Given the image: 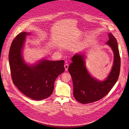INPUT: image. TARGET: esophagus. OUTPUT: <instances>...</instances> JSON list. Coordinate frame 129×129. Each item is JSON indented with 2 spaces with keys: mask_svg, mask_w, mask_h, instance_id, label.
I'll return each instance as SVG.
<instances>
[{
  "mask_svg": "<svg viewBox=\"0 0 129 129\" xmlns=\"http://www.w3.org/2000/svg\"><path fill=\"white\" fill-rule=\"evenodd\" d=\"M64 67L65 71H66V72L68 71V68H69V64H64Z\"/></svg>",
  "mask_w": 129,
  "mask_h": 129,
  "instance_id": "34e87169",
  "label": "esophagus"
}]
</instances>
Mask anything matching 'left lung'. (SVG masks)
Returning a JSON list of instances; mask_svg holds the SVG:
<instances>
[{
    "instance_id": "left-lung-1",
    "label": "left lung",
    "mask_w": 129,
    "mask_h": 129,
    "mask_svg": "<svg viewBox=\"0 0 129 129\" xmlns=\"http://www.w3.org/2000/svg\"><path fill=\"white\" fill-rule=\"evenodd\" d=\"M108 35L109 39L106 44L113 52L114 61L110 73L104 80L100 81L91 76L85 66L84 55L76 54L72 58L73 62L68 70L73 82L74 96L82 104L90 103L102 99L109 92L118 79L121 67L118 45L111 33Z\"/></svg>"
}]
</instances>
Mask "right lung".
Returning <instances> with one entry per match:
<instances>
[{"instance_id": "right-lung-1", "label": "right lung", "mask_w": 129, "mask_h": 129, "mask_svg": "<svg viewBox=\"0 0 129 129\" xmlns=\"http://www.w3.org/2000/svg\"><path fill=\"white\" fill-rule=\"evenodd\" d=\"M21 32L13 41L9 53V62L14 84L27 97L41 100L51 95L57 77L64 72L63 60L52 61L43 59L37 63H26L22 50L27 35Z\"/></svg>"}]
</instances>
